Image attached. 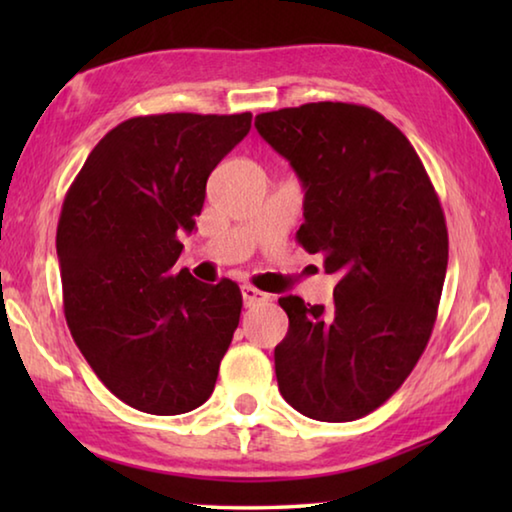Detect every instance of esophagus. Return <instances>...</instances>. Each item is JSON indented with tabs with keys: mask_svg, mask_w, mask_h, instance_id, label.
Returning a JSON list of instances; mask_svg holds the SVG:
<instances>
[{
	"mask_svg": "<svg viewBox=\"0 0 512 512\" xmlns=\"http://www.w3.org/2000/svg\"><path fill=\"white\" fill-rule=\"evenodd\" d=\"M241 296H244V305L246 307H255V305H264V302H268V293L259 291L255 287H241Z\"/></svg>",
	"mask_w": 512,
	"mask_h": 512,
	"instance_id": "1",
	"label": "esophagus"
}]
</instances>
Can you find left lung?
Wrapping results in <instances>:
<instances>
[{
    "label": "left lung",
    "mask_w": 512,
    "mask_h": 512,
    "mask_svg": "<svg viewBox=\"0 0 512 512\" xmlns=\"http://www.w3.org/2000/svg\"><path fill=\"white\" fill-rule=\"evenodd\" d=\"M255 128L305 189L298 241L339 275L332 307L280 298L275 377L293 409L350 422L384 404L427 348L447 273L438 194L404 133L357 103L262 112Z\"/></svg>",
    "instance_id": "obj_1"
}]
</instances>
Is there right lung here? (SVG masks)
<instances>
[{"label": "right lung", "mask_w": 512, "mask_h": 512, "mask_svg": "<svg viewBox=\"0 0 512 512\" xmlns=\"http://www.w3.org/2000/svg\"><path fill=\"white\" fill-rule=\"evenodd\" d=\"M250 121V112L121 121L65 196L56 250L69 332L108 391L137 411L187 413L214 391L241 291L178 271V232L194 230L207 178Z\"/></svg>", "instance_id": "obj_1"}]
</instances>
